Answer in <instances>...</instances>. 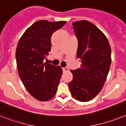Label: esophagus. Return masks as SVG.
I'll use <instances>...</instances> for the list:
<instances>
[{
    "mask_svg": "<svg viewBox=\"0 0 126 126\" xmlns=\"http://www.w3.org/2000/svg\"><path fill=\"white\" fill-rule=\"evenodd\" d=\"M63 71L64 72H68V68L67 67H65V68H63Z\"/></svg>",
    "mask_w": 126,
    "mask_h": 126,
    "instance_id": "esophagus-1",
    "label": "esophagus"
}]
</instances>
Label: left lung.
Instances as JSON below:
<instances>
[{
	"label": "left lung",
	"instance_id": "left-lung-1",
	"mask_svg": "<svg viewBox=\"0 0 126 126\" xmlns=\"http://www.w3.org/2000/svg\"><path fill=\"white\" fill-rule=\"evenodd\" d=\"M72 25L78 40L77 57L81 65L70 70L73 79L68 86L74 98L87 102L104 86L111 62L110 45L104 34L92 23L81 20L73 22Z\"/></svg>",
	"mask_w": 126,
	"mask_h": 126
}]
</instances>
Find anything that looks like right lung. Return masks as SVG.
<instances>
[{
    "mask_svg": "<svg viewBox=\"0 0 126 126\" xmlns=\"http://www.w3.org/2000/svg\"><path fill=\"white\" fill-rule=\"evenodd\" d=\"M66 21L42 20L26 29L19 40L16 60L18 75L28 92L40 101L56 95L63 70L61 66L43 63L50 52L51 36Z\"/></svg>",
    "mask_w": 126,
    "mask_h": 126,
    "instance_id": "obj_1",
    "label": "right lung"
}]
</instances>
